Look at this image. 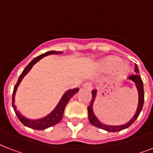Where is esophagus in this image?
Here are the masks:
<instances>
[{
    "label": "esophagus",
    "mask_w": 153,
    "mask_h": 153,
    "mask_svg": "<svg viewBox=\"0 0 153 153\" xmlns=\"http://www.w3.org/2000/svg\"><path fill=\"white\" fill-rule=\"evenodd\" d=\"M82 87H83V88L88 89V90H90V91L93 89L92 83H91V82H86V83H84L83 86H82Z\"/></svg>",
    "instance_id": "1"
}]
</instances>
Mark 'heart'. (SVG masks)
Instances as JSON below:
<instances>
[{
	"label": "heart",
	"mask_w": 153,
	"mask_h": 153,
	"mask_svg": "<svg viewBox=\"0 0 153 153\" xmlns=\"http://www.w3.org/2000/svg\"><path fill=\"white\" fill-rule=\"evenodd\" d=\"M98 67L102 71H110L117 70L120 74H126L128 71V66L124 63V61L121 58L116 56H110L102 59L98 62Z\"/></svg>",
	"instance_id": "1"
}]
</instances>
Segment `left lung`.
Wrapping results in <instances>:
<instances>
[{
    "label": "left lung",
    "mask_w": 153,
    "mask_h": 153,
    "mask_svg": "<svg viewBox=\"0 0 153 153\" xmlns=\"http://www.w3.org/2000/svg\"><path fill=\"white\" fill-rule=\"evenodd\" d=\"M135 74H132V75H129L128 77V79H131L132 81H133L135 82L136 86L137 88L138 91V95H139V101H138V106L137 109L136 111V114H134V116L130 121H128V123L125 124V125H122V126H106V125H104L102 124V122L98 121V118L96 117V116L94 115L93 112V104L94 102V99L96 98V94H97V91L96 90H94L92 91V99H91V102L90 105L87 107V109H88V117L89 121L91 122V125H93L94 126H95L97 128H102V129H104L105 131H108V132H118V131L123 130L125 128H128L129 126L132 125V124L134 122V121L137 120V118L139 116V114L142 110L143 105H144V101H145V92H144V86H143V82L142 79L140 78V75L139 74V69H138L137 65L135 64Z\"/></svg>",
    "instance_id": "8db88e82"
}]
</instances>
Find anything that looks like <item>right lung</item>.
Instances as JSON below:
<instances>
[{"label": "right lung", "mask_w": 153, "mask_h": 153, "mask_svg": "<svg viewBox=\"0 0 153 153\" xmlns=\"http://www.w3.org/2000/svg\"><path fill=\"white\" fill-rule=\"evenodd\" d=\"M62 51H48V52L44 53V54H42V55L37 56L35 59L31 61V62L28 63L27 67H25V70L23 71V72L21 73V74L19 77L18 79V81L16 84V86H14V89H13V98H12V104H13V107L14 111H15L16 116H17L18 119L20 120V122L24 125V126H27L28 128H33V129H37V130H43V129H45V128H48L51 126H55L56 124H58L59 122L62 118V116H63V113H64L65 107L67 105V104L68 103V102L70 101V99L73 97V96L75 94L79 91V88H74L72 89V90H69L67 91L66 93L63 94V96L61 98V100L59 101V104L56 105V107L55 108V109L51 112V114H49L48 116L44 117L41 119H37V120H31V119H27V117H24L21 114H20L19 112L16 110V107L15 104H14V102H15V94L16 91V89H17L18 86L20 85V82L22 81L23 78L26 75V74L29 72V71L32 69V66L34 64H36L39 60H40L42 58H44V56H47V55H57V54H62Z\"/></svg>", "instance_id": "right-lung-1"}]
</instances>
